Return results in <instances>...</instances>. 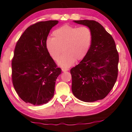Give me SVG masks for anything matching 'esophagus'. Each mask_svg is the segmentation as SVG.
Masks as SVG:
<instances>
[{
	"label": "esophagus",
	"mask_w": 132,
	"mask_h": 132,
	"mask_svg": "<svg viewBox=\"0 0 132 132\" xmlns=\"http://www.w3.org/2000/svg\"><path fill=\"white\" fill-rule=\"evenodd\" d=\"M68 70H69L67 69H63V68L62 69V71L63 72H65V71H67Z\"/></svg>",
	"instance_id": "esophagus-1"
}]
</instances>
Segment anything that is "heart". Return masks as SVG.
Returning a JSON list of instances; mask_svg holds the SVG:
<instances>
[{"mask_svg":"<svg viewBox=\"0 0 132 132\" xmlns=\"http://www.w3.org/2000/svg\"><path fill=\"white\" fill-rule=\"evenodd\" d=\"M53 36L46 40L47 51L53 60L57 61L63 47L64 53L59 58L58 64L65 69L71 66L76 60L85 57L92 40V32L87 27L78 28L68 24L54 30Z\"/></svg>","mask_w":132,"mask_h":132,"instance_id":"1","label":"heart"}]
</instances>
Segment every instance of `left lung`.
<instances>
[{"label":"left lung","mask_w":132,"mask_h":132,"mask_svg":"<svg viewBox=\"0 0 132 132\" xmlns=\"http://www.w3.org/2000/svg\"><path fill=\"white\" fill-rule=\"evenodd\" d=\"M90 29L92 40L85 57L72 68L71 89L85 102L102 100L111 91L118 75L119 54L112 36L94 20H75Z\"/></svg>","instance_id":"8db88e82"}]
</instances>
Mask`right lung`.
Instances as JSON below:
<instances>
[{
	"label": "right lung",
	"mask_w": 132,
	"mask_h": 132,
	"mask_svg": "<svg viewBox=\"0 0 132 132\" xmlns=\"http://www.w3.org/2000/svg\"><path fill=\"white\" fill-rule=\"evenodd\" d=\"M57 20L41 21L29 27L17 43L12 61V78L19 97L33 105L46 104L54 96L61 69L49 55L46 41Z\"/></svg>",
	"instance_id": "right-lung-1"
}]
</instances>
